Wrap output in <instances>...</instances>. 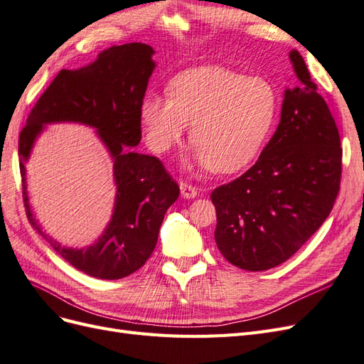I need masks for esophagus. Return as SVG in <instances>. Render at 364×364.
I'll return each instance as SVG.
<instances>
[{"mask_svg":"<svg viewBox=\"0 0 364 364\" xmlns=\"http://www.w3.org/2000/svg\"><path fill=\"white\" fill-rule=\"evenodd\" d=\"M179 186H181V193H182V196L185 197V199H194V197L197 196V190H196L194 185L182 181L179 183Z\"/></svg>","mask_w":364,"mask_h":364,"instance_id":"1","label":"esophagus"}]
</instances>
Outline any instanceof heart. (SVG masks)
Here are the masks:
<instances>
[{
    "instance_id": "heart-1",
    "label": "heart",
    "mask_w": 364,
    "mask_h": 364,
    "mask_svg": "<svg viewBox=\"0 0 364 364\" xmlns=\"http://www.w3.org/2000/svg\"><path fill=\"white\" fill-rule=\"evenodd\" d=\"M277 92L262 77L222 67H199L174 75L168 97L147 94L139 118L149 147L165 153L191 124L196 161L214 173L243 168L258 155L277 117Z\"/></svg>"
}]
</instances>
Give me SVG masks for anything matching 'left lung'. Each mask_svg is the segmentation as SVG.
<instances>
[{
  "label": "left lung",
  "instance_id": "obj_1",
  "mask_svg": "<svg viewBox=\"0 0 364 364\" xmlns=\"http://www.w3.org/2000/svg\"><path fill=\"white\" fill-rule=\"evenodd\" d=\"M290 62L296 86L285 91L274 135L246 173L211 193L217 247L249 272L293 257L325 222L340 190L336 121L299 51Z\"/></svg>",
  "mask_w": 364,
  "mask_h": 364
}]
</instances>
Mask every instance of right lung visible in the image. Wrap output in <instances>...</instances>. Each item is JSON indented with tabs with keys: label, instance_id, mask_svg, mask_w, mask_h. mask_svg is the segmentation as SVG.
I'll return each instance as SVG.
<instances>
[{
	"label": "right lung",
	"instance_id": "1",
	"mask_svg": "<svg viewBox=\"0 0 364 364\" xmlns=\"http://www.w3.org/2000/svg\"><path fill=\"white\" fill-rule=\"evenodd\" d=\"M153 48L132 42L114 46L82 70H62L39 97L19 134V170L28 222L23 161L41 124L75 120L95 127L114 158L117 197L114 215L105 234L86 250L51 247L80 272L100 279H119L144 266L156 246L167 209L179 197V185L164 164L130 147L141 141L139 106L155 68Z\"/></svg>",
	"mask_w": 364,
	"mask_h": 364
}]
</instances>
